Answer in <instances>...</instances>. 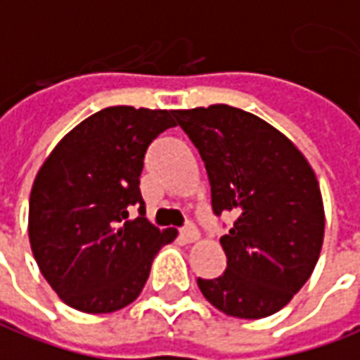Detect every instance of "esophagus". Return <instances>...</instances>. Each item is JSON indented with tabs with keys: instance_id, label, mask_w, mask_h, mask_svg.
<instances>
[{
	"instance_id": "1",
	"label": "esophagus",
	"mask_w": 360,
	"mask_h": 360,
	"mask_svg": "<svg viewBox=\"0 0 360 360\" xmlns=\"http://www.w3.org/2000/svg\"><path fill=\"white\" fill-rule=\"evenodd\" d=\"M181 238L187 241V243H195V241H198V238H200V233H198V230L193 224H187V226L181 230Z\"/></svg>"
}]
</instances>
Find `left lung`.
I'll return each mask as SVG.
<instances>
[{
	"mask_svg": "<svg viewBox=\"0 0 360 360\" xmlns=\"http://www.w3.org/2000/svg\"><path fill=\"white\" fill-rule=\"evenodd\" d=\"M173 117L205 162L214 212L238 216L220 238L226 271L198 278L200 292L232 318L273 316L320 259L326 212L316 173L281 130L248 110L210 105Z\"/></svg>",
	"mask_w": 360,
	"mask_h": 360,
	"instance_id": "obj_1",
	"label": "left lung"
}]
</instances>
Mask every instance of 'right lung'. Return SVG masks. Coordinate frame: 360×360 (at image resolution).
Wrapping results in <instances>:
<instances>
[{
  "mask_svg": "<svg viewBox=\"0 0 360 360\" xmlns=\"http://www.w3.org/2000/svg\"><path fill=\"white\" fill-rule=\"evenodd\" d=\"M175 127L173 110L107 107L82 120L40 165L29 200V241L62 302L110 314L136 300L155 253L177 238L144 218L140 173L148 146ZM141 216L127 220V208Z\"/></svg>",
  "mask_w": 360,
  "mask_h": 360,
  "instance_id": "obj_1",
  "label": "right lung"
}]
</instances>
